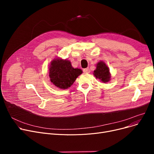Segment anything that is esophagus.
<instances>
[{"label":"esophagus","instance_id":"obj_1","mask_svg":"<svg viewBox=\"0 0 154 154\" xmlns=\"http://www.w3.org/2000/svg\"><path fill=\"white\" fill-rule=\"evenodd\" d=\"M83 71H84V73H85V74H88V73L90 72V69L88 68V67L85 68V69H84L83 70Z\"/></svg>","mask_w":154,"mask_h":154}]
</instances>
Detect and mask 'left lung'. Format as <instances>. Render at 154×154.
Segmentation results:
<instances>
[{"mask_svg":"<svg viewBox=\"0 0 154 154\" xmlns=\"http://www.w3.org/2000/svg\"><path fill=\"white\" fill-rule=\"evenodd\" d=\"M94 74L96 78L99 79L104 83L109 82L110 79L109 69L102 61L99 62L97 65V68L94 71Z\"/></svg>","mask_w":154,"mask_h":154,"instance_id":"left-lung-1","label":"left lung"}]
</instances>
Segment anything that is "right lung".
<instances>
[{
    "label": "right lung",
    "instance_id": "add662e5",
    "mask_svg": "<svg viewBox=\"0 0 154 154\" xmlns=\"http://www.w3.org/2000/svg\"><path fill=\"white\" fill-rule=\"evenodd\" d=\"M48 72L51 82L58 88L66 89L73 84L82 71L73 68L67 60L57 59L51 62Z\"/></svg>",
    "mask_w": 154,
    "mask_h": 154
}]
</instances>
